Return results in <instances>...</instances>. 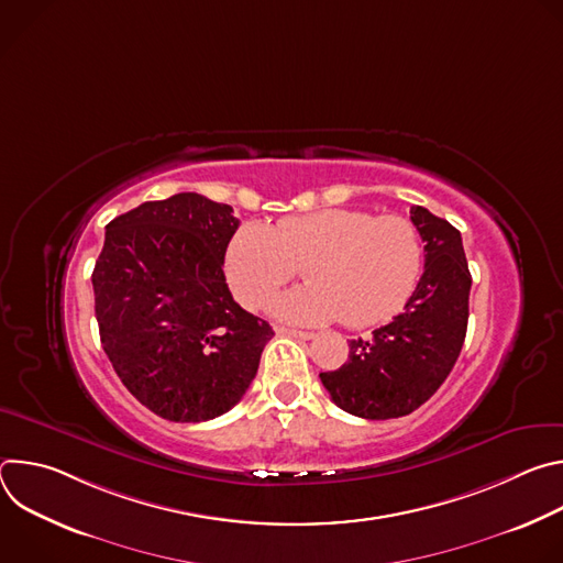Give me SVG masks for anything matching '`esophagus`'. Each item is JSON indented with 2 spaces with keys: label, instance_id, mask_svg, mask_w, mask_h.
Listing matches in <instances>:
<instances>
[{
  "label": "esophagus",
  "instance_id": "obj_1",
  "mask_svg": "<svg viewBox=\"0 0 563 563\" xmlns=\"http://www.w3.org/2000/svg\"><path fill=\"white\" fill-rule=\"evenodd\" d=\"M276 334L291 336V339H300V341H309V339H313V334H311V332H300V330H289V328H276Z\"/></svg>",
  "mask_w": 563,
  "mask_h": 563
}]
</instances>
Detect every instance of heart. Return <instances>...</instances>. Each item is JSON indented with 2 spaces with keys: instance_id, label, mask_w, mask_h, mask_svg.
Wrapping results in <instances>:
<instances>
[{
  "instance_id": "b5f03b06",
  "label": "heart",
  "mask_w": 563,
  "mask_h": 563,
  "mask_svg": "<svg viewBox=\"0 0 563 563\" xmlns=\"http://www.w3.org/2000/svg\"><path fill=\"white\" fill-rule=\"evenodd\" d=\"M423 263L417 224L406 216L323 209L289 216L274 227H240L227 250V278L247 307H261L302 267L305 287L269 302L291 323L376 325L412 294Z\"/></svg>"
}]
</instances>
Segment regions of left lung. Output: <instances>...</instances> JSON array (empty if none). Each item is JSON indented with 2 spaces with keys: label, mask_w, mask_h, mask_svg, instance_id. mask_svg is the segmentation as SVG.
<instances>
[{
  "label": "left lung",
  "mask_w": 563,
  "mask_h": 563,
  "mask_svg": "<svg viewBox=\"0 0 563 563\" xmlns=\"http://www.w3.org/2000/svg\"><path fill=\"white\" fill-rule=\"evenodd\" d=\"M410 213L426 243V267L415 294L387 325L350 341V356L339 369L320 372L334 404L369 421L421 408L452 372L467 330L472 276L461 233L426 207H412Z\"/></svg>",
  "instance_id": "obj_1"
}]
</instances>
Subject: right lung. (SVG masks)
Here are the masks:
<instances>
[{
  "label": "right lung",
  "instance_id": "obj_1",
  "mask_svg": "<svg viewBox=\"0 0 563 563\" xmlns=\"http://www.w3.org/2000/svg\"><path fill=\"white\" fill-rule=\"evenodd\" d=\"M238 218L200 194L142 202L107 224L93 269L102 347L144 408L176 423L229 412L274 330L224 280Z\"/></svg>",
  "mask_w": 563,
  "mask_h": 563
}]
</instances>
